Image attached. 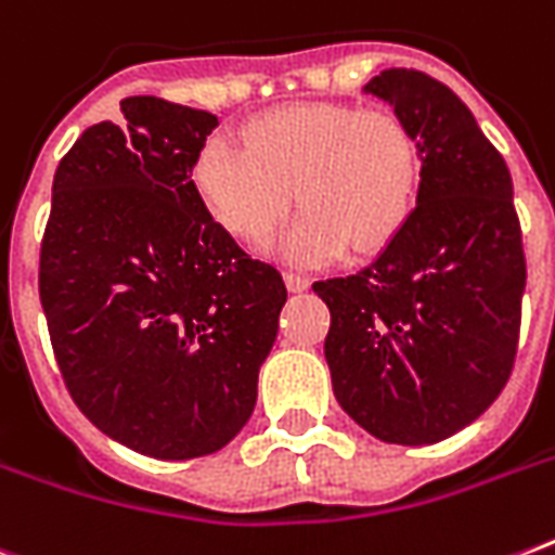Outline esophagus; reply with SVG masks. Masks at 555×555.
I'll return each instance as SVG.
<instances>
[{
    "instance_id": "esophagus-1",
    "label": "esophagus",
    "mask_w": 555,
    "mask_h": 555,
    "mask_svg": "<svg viewBox=\"0 0 555 555\" xmlns=\"http://www.w3.org/2000/svg\"><path fill=\"white\" fill-rule=\"evenodd\" d=\"M285 285L291 294H302V291H308V287H311V279L299 276V273H285Z\"/></svg>"
}]
</instances>
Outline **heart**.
I'll return each mask as SVG.
<instances>
[{
	"mask_svg": "<svg viewBox=\"0 0 555 555\" xmlns=\"http://www.w3.org/2000/svg\"><path fill=\"white\" fill-rule=\"evenodd\" d=\"M421 155L409 126L386 108L296 103L259 115L244 146L209 138L192 164V186L221 230L261 242L302 207L276 250L317 268L386 247L414 207Z\"/></svg>",
	"mask_w": 555,
	"mask_h": 555,
	"instance_id": "heart-1",
	"label": "heart"
}]
</instances>
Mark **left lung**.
Returning <instances> with one entry per match:
<instances>
[{
	"mask_svg": "<svg viewBox=\"0 0 555 555\" xmlns=\"http://www.w3.org/2000/svg\"><path fill=\"white\" fill-rule=\"evenodd\" d=\"M421 155L414 209L354 276L313 282L331 311L337 403L383 443L426 447L478 421L516 360L527 268L513 178L455 91L386 68L365 82Z\"/></svg>",
	"mask_w": 555,
	"mask_h": 555,
	"instance_id": "1",
	"label": "left lung"
}]
</instances>
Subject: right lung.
I'll return each instance as SVG.
<instances>
[{
	"label": "right lung",
	"mask_w": 555,
	"mask_h": 555,
	"mask_svg": "<svg viewBox=\"0 0 555 555\" xmlns=\"http://www.w3.org/2000/svg\"><path fill=\"white\" fill-rule=\"evenodd\" d=\"M120 112L56 167L39 299L77 409L141 455L190 461L250 421L287 291L195 195L218 117L160 98Z\"/></svg>",
	"instance_id": "1"
}]
</instances>
